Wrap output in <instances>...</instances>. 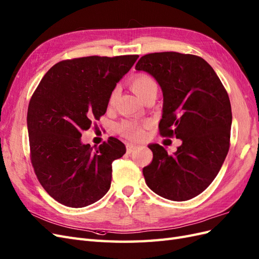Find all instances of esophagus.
Segmentation results:
<instances>
[{
  "label": "esophagus",
  "instance_id": "esophagus-1",
  "mask_svg": "<svg viewBox=\"0 0 259 259\" xmlns=\"http://www.w3.org/2000/svg\"><path fill=\"white\" fill-rule=\"evenodd\" d=\"M136 148L137 147H135V146H132V145H127L126 146V152L128 153V154H131L133 151L134 150H136Z\"/></svg>",
  "mask_w": 259,
  "mask_h": 259
}]
</instances>
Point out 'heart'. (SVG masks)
Returning a JSON list of instances; mask_svg holds the SVG:
<instances>
[{"mask_svg":"<svg viewBox=\"0 0 259 259\" xmlns=\"http://www.w3.org/2000/svg\"><path fill=\"white\" fill-rule=\"evenodd\" d=\"M131 86L144 101L148 97L158 94V84H156L152 76L146 73H138L133 76L131 80ZM117 95H119V88H114L109 94V106H112L115 103ZM120 131L123 137L130 140V142H139L145 137V126L134 121H123L120 124Z\"/></svg>","mask_w":259,"mask_h":259,"instance_id":"obj_1","label":"heart"}]
</instances>
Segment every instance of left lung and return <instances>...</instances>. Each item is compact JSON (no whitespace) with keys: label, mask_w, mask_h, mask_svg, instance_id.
<instances>
[{"label":"left lung","mask_w":259,"mask_h":259,"mask_svg":"<svg viewBox=\"0 0 259 259\" xmlns=\"http://www.w3.org/2000/svg\"><path fill=\"white\" fill-rule=\"evenodd\" d=\"M135 69L151 74L162 89L160 134L183 142L173 154L158 144L149 146L153 159L143 168L146 184L162 198L190 200L211 184L229 151L228 93L214 69L195 55L147 54Z\"/></svg>","instance_id":"left-lung-1"}]
</instances>
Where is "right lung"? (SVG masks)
Wrapping results in <instances>:
<instances>
[{"label":"right lung","mask_w":259,"mask_h":259,"mask_svg":"<svg viewBox=\"0 0 259 259\" xmlns=\"http://www.w3.org/2000/svg\"><path fill=\"white\" fill-rule=\"evenodd\" d=\"M138 57L59 61L31 97L27 114L31 163L45 191L61 204L88 206L110 189L112 162L126 148L110 137L93 149L81 143L82 132L106 113L109 94Z\"/></svg>","instance_id":"right-lung-1"}]
</instances>
